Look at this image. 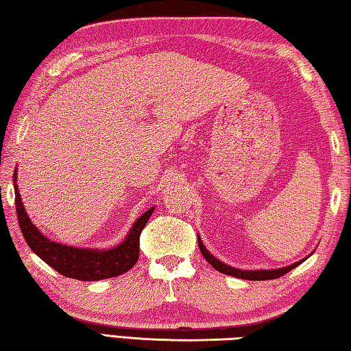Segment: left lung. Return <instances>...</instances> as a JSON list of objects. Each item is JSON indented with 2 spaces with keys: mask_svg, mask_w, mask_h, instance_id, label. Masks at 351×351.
I'll return each instance as SVG.
<instances>
[{
  "mask_svg": "<svg viewBox=\"0 0 351 351\" xmlns=\"http://www.w3.org/2000/svg\"><path fill=\"white\" fill-rule=\"evenodd\" d=\"M198 247H200L202 254L204 256V260H206L210 266L214 269H217L218 272H221L224 275H230V276H237V278H241V280H252V281H264V280H275V278H280V276L286 275L290 270L295 269L296 266H300V264L304 261H298L292 264V266H287V267H281V269H272V270H241V269H235V267H230L228 264L221 263L220 260H217V258L209 254V250L203 246V243L200 240V237H198Z\"/></svg>",
  "mask_w": 351,
  "mask_h": 351,
  "instance_id": "left-lung-1",
  "label": "left lung"
}]
</instances>
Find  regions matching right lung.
Returning <instances> with one entry per match:
<instances>
[{"mask_svg":"<svg viewBox=\"0 0 351 351\" xmlns=\"http://www.w3.org/2000/svg\"><path fill=\"white\" fill-rule=\"evenodd\" d=\"M16 182V169L13 173V183ZM15 204L19 229L27 241L29 247L43 261H45L64 276L79 281H99L105 278L122 275L134 266L138 258V238L142 229L148 223L154 208L137 218L128 235L119 246L107 250L97 249H79L51 241L45 238L39 229L30 221V218L23 206L21 195L15 184Z\"/></svg>","mask_w":351,"mask_h":351,"instance_id":"obj_1","label":"right lung"}]
</instances>
